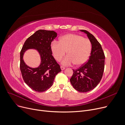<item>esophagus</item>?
<instances>
[{
    "mask_svg": "<svg viewBox=\"0 0 125 125\" xmlns=\"http://www.w3.org/2000/svg\"><path fill=\"white\" fill-rule=\"evenodd\" d=\"M61 69L62 70H64L65 69V68L64 67H63V66H61Z\"/></svg>",
    "mask_w": 125,
    "mask_h": 125,
    "instance_id": "34e87169",
    "label": "esophagus"
}]
</instances>
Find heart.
Returning a JSON list of instances; mask_svg holds the SVG:
<instances>
[{"label":"heart","mask_w":125,"mask_h":125,"mask_svg":"<svg viewBox=\"0 0 125 125\" xmlns=\"http://www.w3.org/2000/svg\"><path fill=\"white\" fill-rule=\"evenodd\" d=\"M91 42L89 39L75 34H67L62 36L59 42L52 43L51 50L56 60L60 61L66 55L67 56L62 61L64 66L74 64L81 66L86 63L90 55Z\"/></svg>","instance_id":"obj_1"}]
</instances>
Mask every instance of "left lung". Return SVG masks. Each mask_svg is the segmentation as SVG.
Segmentation results:
<instances>
[{"mask_svg":"<svg viewBox=\"0 0 125 125\" xmlns=\"http://www.w3.org/2000/svg\"><path fill=\"white\" fill-rule=\"evenodd\" d=\"M80 31L87 35L92 50L88 61L77 69H73L70 81L76 90L86 93L94 89L100 83L104 69L105 55L100 43L93 35L87 30Z\"/></svg>","mask_w":125,"mask_h":125,"instance_id":"1","label":"left lung"}]
</instances>
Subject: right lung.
I'll return each mask as SVG.
<instances>
[{"label": "right lung", "mask_w": 125, "mask_h": 125, "mask_svg": "<svg viewBox=\"0 0 125 125\" xmlns=\"http://www.w3.org/2000/svg\"><path fill=\"white\" fill-rule=\"evenodd\" d=\"M57 36L54 31L37 30L26 39L21 51L20 67L23 78L31 89L37 92L48 90L52 85L56 75L61 71L51 50V42ZM28 49H35L40 55L41 64L37 68H30L23 61V54Z\"/></svg>", "instance_id": "obj_1"}]
</instances>
